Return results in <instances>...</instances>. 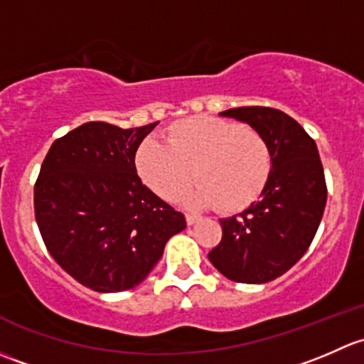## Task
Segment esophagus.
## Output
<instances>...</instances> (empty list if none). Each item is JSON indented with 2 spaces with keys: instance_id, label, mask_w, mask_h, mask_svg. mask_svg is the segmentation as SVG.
Listing matches in <instances>:
<instances>
[{
  "instance_id": "esophagus-1",
  "label": "esophagus",
  "mask_w": 364,
  "mask_h": 364,
  "mask_svg": "<svg viewBox=\"0 0 364 364\" xmlns=\"http://www.w3.org/2000/svg\"><path fill=\"white\" fill-rule=\"evenodd\" d=\"M198 219H200V215H196V213H186V220H187V224H194V223H198Z\"/></svg>"
}]
</instances>
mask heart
Listing matches in <instances>:
<instances>
[{"instance_id": "obj_1", "label": "heart", "mask_w": 364, "mask_h": 364, "mask_svg": "<svg viewBox=\"0 0 364 364\" xmlns=\"http://www.w3.org/2000/svg\"><path fill=\"white\" fill-rule=\"evenodd\" d=\"M273 166L272 149L259 131L224 119L200 117L175 122L164 144L145 140L134 154L141 182L164 200L186 196L194 207L240 212L263 194Z\"/></svg>"}]
</instances>
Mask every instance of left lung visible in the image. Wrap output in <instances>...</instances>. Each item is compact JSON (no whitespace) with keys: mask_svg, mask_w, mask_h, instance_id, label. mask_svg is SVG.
<instances>
[{"mask_svg":"<svg viewBox=\"0 0 364 364\" xmlns=\"http://www.w3.org/2000/svg\"><path fill=\"white\" fill-rule=\"evenodd\" d=\"M220 115L259 131L272 149L273 166L259 201L220 219L223 238L208 259L233 282L264 284L298 263L316 237L328 198L319 151L309 133L277 108L240 107Z\"/></svg>","mask_w":364,"mask_h":364,"instance_id":"8db88e82","label":"left lung"}]
</instances>
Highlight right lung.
Here are the masks:
<instances>
[{"label": "right lung", "mask_w": 364, "mask_h": 364, "mask_svg": "<svg viewBox=\"0 0 364 364\" xmlns=\"http://www.w3.org/2000/svg\"><path fill=\"white\" fill-rule=\"evenodd\" d=\"M157 122H85L52 144L35 183L45 247L77 282L98 293L133 289L186 217L141 183L134 154Z\"/></svg>", "instance_id": "right-lung-1"}]
</instances>
